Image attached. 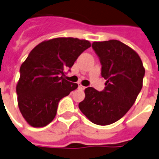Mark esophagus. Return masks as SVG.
I'll use <instances>...</instances> for the list:
<instances>
[{
    "mask_svg": "<svg viewBox=\"0 0 159 159\" xmlns=\"http://www.w3.org/2000/svg\"><path fill=\"white\" fill-rule=\"evenodd\" d=\"M79 89H81V90H84V89H85V87L83 85H81V84H79Z\"/></svg>",
    "mask_w": 159,
    "mask_h": 159,
    "instance_id": "obj_1",
    "label": "esophagus"
}]
</instances>
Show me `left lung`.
Returning a JSON list of instances; mask_svg holds the SVG:
<instances>
[{
    "instance_id": "left-lung-1",
    "label": "left lung",
    "mask_w": 159,
    "mask_h": 159,
    "mask_svg": "<svg viewBox=\"0 0 159 159\" xmlns=\"http://www.w3.org/2000/svg\"><path fill=\"white\" fill-rule=\"evenodd\" d=\"M92 47L101 63L105 88L100 92L86 88L79 108L93 124L109 125L124 116L134 104L145 70L139 55L119 40L95 41Z\"/></svg>"
}]
</instances>
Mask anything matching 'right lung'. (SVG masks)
<instances>
[{"label":"right lung","instance_id":"add662e5","mask_svg":"<svg viewBox=\"0 0 159 159\" xmlns=\"http://www.w3.org/2000/svg\"><path fill=\"white\" fill-rule=\"evenodd\" d=\"M90 46L88 40L60 37L45 40L30 51L16 85L20 111L30 126H46L55 119L60 99L78 87L64 78L65 71Z\"/></svg>","mask_w":159,"mask_h":159}]
</instances>
